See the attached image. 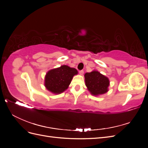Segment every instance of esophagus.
<instances>
[{
  "label": "esophagus",
  "instance_id": "esophagus-1",
  "mask_svg": "<svg viewBox=\"0 0 148 148\" xmlns=\"http://www.w3.org/2000/svg\"><path fill=\"white\" fill-rule=\"evenodd\" d=\"M79 75H83V73H84V71H83V70H80V71H79Z\"/></svg>",
  "mask_w": 148,
  "mask_h": 148
}]
</instances>
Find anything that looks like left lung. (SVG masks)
Returning <instances> with one entry per match:
<instances>
[{
    "label": "left lung",
    "mask_w": 148,
    "mask_h": 148,
    "mask_svg": "<svg viewBox=\"0 0 148 148\" xmlns=\"http://www.w3.org/2000/svg\"><path fill=\"white\" fill-rule=\"evenodd\" d=\"M86 86L91 95L98 96L108 91L109 79L99 71L94 70L90 73L84 74Z\"/></svg>",
    "instance_id": "obj_1"
}]
</instances>
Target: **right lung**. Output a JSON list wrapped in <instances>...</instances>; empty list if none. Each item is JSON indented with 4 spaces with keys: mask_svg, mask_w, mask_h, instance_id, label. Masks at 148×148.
<instances>
[{
    "mask_svg": "<svg viewBox=\"0 0 148 148\" xmlns=\"http://www.w3.org/2000/svg\"><path fill=\"white\" fill-rule=\"evenodd\" d=\"M78 71L67 65L49 70L46 73L44 85L48 91L54 94H60L68 88L73 76Z\"/></svg>",
    "mask_w": 148,
    "mask_h": 148,
    "instance_id": "1",
    "label": "right lung"
}]
</instances>
